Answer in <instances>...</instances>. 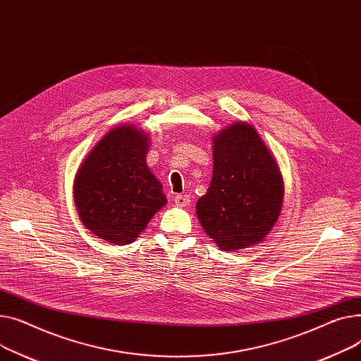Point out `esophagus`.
Here are the masks:
<instances>
[{"label":"esophagus","instance_id":"esophagus-1","mask_svg":"<svg viewBox=\"0 0 361 361\" xmlns=\"http://www.w3.org/2000/svg\"><path fill=\"white\" fill-rule=\"evenodd\" d=\"M190 202V198L188 195H176L175 197V204L178 207H186Z\"/></svg>","mask_w":361,"mask_h":361}]
</instances>
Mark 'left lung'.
<instances>
[{"instance_id":"left-lung-1","label":"left lung","mask_w":361,"mask_h":361,"mask_svg":"<svg viewBox=\"0 0 361 361\" xmlns=\"http://www.w3.org/2000/svg\"><path fill=\"white\" fill-rule=\"evenodd\" d=\"M214 171L197 214L223 250L259 243L279 220L284 186L267 145L252 125L238 122L214 138Z\"/></svg>"}]
</instances>
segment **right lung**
<instances>
[{
	"instance_id": "1",
	"label": "right lung",
	"mask_w": 361,
	"mask_h": 361,
	"mask_svg": "<svg viewBox=\"0 0 361 361\" xmlns=\"http://www.w3.org/2000/svg\"><path fill=\"white\" fill-rule=\"evenodd\" d=\"M148 138L123 125L106 134L84 160L74 201L84 227L114 245H128L166 204L161 183L145 164Z\"/></svg>"
}]
</instances>
